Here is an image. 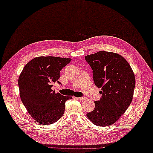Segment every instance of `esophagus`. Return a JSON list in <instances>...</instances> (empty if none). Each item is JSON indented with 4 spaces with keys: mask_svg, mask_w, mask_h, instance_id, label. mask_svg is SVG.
<instances>
[{
    "mask_svg": "<svg viewBox=\"0 0 153 153\" xmlns=\"http://www.w3.org/2000/svg\"><path fill=\"white\" fill-rule=\"evenodd\" d=\"M75 98L78 99V100H81V101H84V100H85L86 99V98H84V97H81V98H76L75 97Z\"/></svg>",
    "mask_w": 153,
    "mask_h": 153,
    "instance_id": "34e87169",
    "label": "esophagus"
}]
</instances>
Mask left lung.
Wrapping results in <instances>:
<instances>
[{"instance_id":"left-lung-1","label":"left lung","mask_w":153,"mask_h":153,"mask_svg":"<svg viewBox=\"0 0 153 153\" xmlns=\"http://www.w3.org/2000/svg\"><path fill=\"white\" fill-rule=\"evenodd\" d=\"M93 69L96 86L101 88L102 97L95 101L94 110L87 117L97 126L112 125L125 113L133 99L135 86L134 72L128 62L119 54L100 51L86 55Z\"/></svg>"}]
</instances>
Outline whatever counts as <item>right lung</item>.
<instances>
[{
	"label": "right lung",
	"mask_w": 153,
	"mask_h": 153,
	"mask_svg": "<svg viewBox=\"0 0 153 153\" xmlns=\"http://www.w3.org/2000/svg\"><path fill=\"white\" fill-rule=\"evenodd\" d=\"M71 59L57 56H38L22 69L18 79L20 98L34 120L42 125H49L64 115L65 103L72 97L55 93L52 89L57 82L60 71Z\"/></svg>",
	"instance_id": "add662e5"
}]
</instances>
